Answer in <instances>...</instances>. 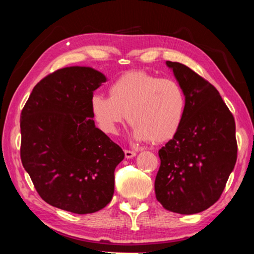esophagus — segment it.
<instances>
[{
  "instance_id": "1",
  "label": "esophagus",
  "mask_w": 254,
  "mask_h": 254,
  "mask_svg": "<svg viewBox=\"0 0 254 254\" xmlns=\"http://www.w3.org/2000/svg\"><path fill=\"white\" fill-rule=\"evenodd\" d=\"M124 154H126V157H127V158H132V157H134L135 155H137V153H135V151H133V150H127V149L124 150Z\"/></svg>"
}]
</instances>
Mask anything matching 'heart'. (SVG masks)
<instances>
[{
    "mask_svg": "<svg viewBox=\"0 0 254 254\" xmlns=\"http://www.w3.org/2000/svg\"><path fill=\"white\" fill-rule=\"evenodd\" d=\"M90 107L106 134H116L127 116L135 140L163 143L175 137L183 124L186 94L175 79L132 70L111 83L108 98L93 94Z\"/></svg>",
    "mask_w": 254,
    "mask_h": 254,
    "instance_id": "b5f03b06",
    "label": "heart"
}]
</instances>
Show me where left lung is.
Masks as SVG:
<instances>
[{
	"mask_svg": "<svg viewBox=\"0 0 254 254\" xmlns=\"http://www.w3.org/2000/svg\"><path fill=\"white\" fill-rule=\"evenodd\" d=\"M186 94L177 134L158 150L155 194L164 209L194 214L220 198L237 160L235 120L218 90L180 63L166 62Z\"/></svg>",
	"mask_w": 254,
	"mask_h": 254,
	"instance_id": "left-lung-1",
	"label": "left lung"
}]
</instances>
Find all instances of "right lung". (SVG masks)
Returning <instances> with one entry per match:
<instances>
[{
    "mask_svg": "<svg viewBox=\"0 0 254 254\" xmlns=\"http://www.w3.org/2000/svg\"><path fill=\"white\" fill-rule=\"evenodd\" d=\"M106 81L91 67L62 68L34 86L21 111V163L41 198L58 209L93 213L114 195L124 153L96 127L90 107Z\"/></svg>",
    "mask_w": 254,
    "mask_h": 254,
    "instance_id": "obj_1",
    "label": "right lung"
}]
</instances>
